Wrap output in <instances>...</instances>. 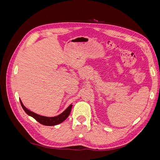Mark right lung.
Listing matches in <instances>:
<instances>
[{
  "mask_svg": "<svg viewBox=\"0 0 160 160\" xmlns=\"http://www.w3.org/2000/svg\"><path fill=\"white\" fill-rule=\"evenodd\" d=\"M20 102L22 109L25 111V113L28 115H29L31 117L33 118L41 124L47 125V126H53V125H56L59 123H61L62 122H63L64 121L69 117V115L71 113L72 106V105L71 104L69 107L63 111V112L57 116H55V117H46V116L38 115L35 113L32 112V111H30L29 109H28L25 106L23 105L22 101L21 99H20Z\"/></svg>",
  "mask_w": 160,
  "mask_h": 160,
  "instance_id": "1",
  "label": "right lung"
}]
</instances>
